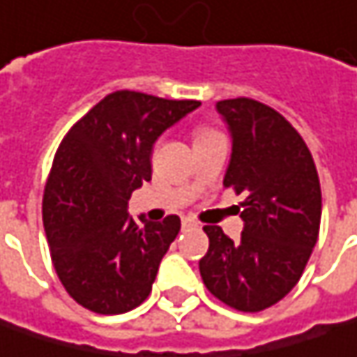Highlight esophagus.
<instances>
[{"instance_id": "1", "label": "esophagus", "mask_w": 357, "mask_h": 357, "mask_svg": "<svg viewBox=\"0 0 357 357\" xmlns=\"http://www.w3.org/2000/svg\"><path fill=\"white\" fill-rule=\"evenodd\" d=\"M181 226H183V228H196L198 224L192 220V218H183V220H181Z\"/></svg>"}]
</instances>
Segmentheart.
<instances>
[{
	"label": "heart",
	"mask_w": 357,
	"mask_h": 357,
	"mask_svg": "<svg viewBox=\"0 0 357 357\" xmlns=\"http://www.w3.org/2000/svg\"><path fill=\"white\" fill-rule=\"evenodd\" d=\"M214 131H210V129H198L196 131V139H202V137H206V135H212Z\"/></svg>",
	"instance_id": "obj_1"
}]
</instances>
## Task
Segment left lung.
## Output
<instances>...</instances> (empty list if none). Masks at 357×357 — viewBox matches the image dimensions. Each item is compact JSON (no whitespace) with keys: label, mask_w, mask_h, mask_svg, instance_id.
I'll return each mask as SVG.
<instances>
[{"label":"left lung","mask_w":357,"mask_h":357,"mask_svg":"<svg viewBox=\"0 0 357 357\" xmlns=\"http://www.w3.org/2000/svg\"><path fill=\"white\" fill-rule=\"evenodd\" d=\"M232 135L224 188L244 194V230L234 242L220 226L199 259L206 289L222 303L257 313L279 303L299 283L321 222V188L303 137L281 113L255 98L216 105Z\"/></svg>","instance_id":"1"}]
</instances>
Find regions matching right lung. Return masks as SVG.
<instances>
[{
    "mask_svg": "<svg viewBox=\"0 0 357 357\" xmlns=\"http://www.w3.org/2000/svg\"><path fill=\"white\" fill-rule=\"evenodd\" d=\"M198 107L199 100L116 91L62 139L44 188L42 220L56 275L84 309L116 315L149 297L181 222L174 214L137 224L127 204L151 179L158 137Z\"/></svg>",
    "mask_w": 357,
    "mask_h": 357,
    "instance_id": "obj_1",
    "label": "right lung"
}]
</instances>
